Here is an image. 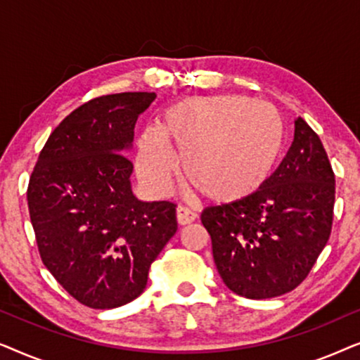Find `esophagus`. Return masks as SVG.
Segmentation results:
<instances>
[{
  "label": "esophagus",
  "mask_w": 360,
  "mask_h": 360,
  "mask_svg": "<svg viewBox=\"0 0 360 360\" xmlns=\"http://www.w3.org/2000/svg\"><path fill=\"white\" fill-rule=\"evenodd\" d=\"M195 219L196 213H193L190 208H186V206H179V208H176V221H179L180 226L193 223Z\"/></svg>",
  "instance_id": "34e87169"
}]
</instances>
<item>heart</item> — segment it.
Returning <instances> with one entry per match:
<instances>
[{
	"instance_id": "obj_1",
	"label": "heart",
	"mask_w": 360,
	"mask_h": 360,
	"mask_svg": "<svg viewBox=\"0 0 360 360\" xmlns=\"http://www.w3.org/2000/svg\"><path fill=\"white\" fill-rule=\"evenodd\" d=\"M287 129L277 108L245 96L185 98L162 112L159 126L137 146V172L154 191H165L175 159L186 180L216 203L259 193L283 154Z\"/></svg>"
}]
</instances>
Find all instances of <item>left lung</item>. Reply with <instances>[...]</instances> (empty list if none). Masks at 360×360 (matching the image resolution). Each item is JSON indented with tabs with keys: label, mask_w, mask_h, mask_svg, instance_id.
I'll return each instance as SVG.
<instances>
[{
	"label": "left lung",
	"mask_w": 360,
	"mask_h": 360,
	"mask_svg": "<svg viewBox=\"0 0 360 360\" xmlns=\"http://www.w3.org/2000/svg\"><path fill=\"white\" fill-rule=\"evenodd\" d=\"M334 184L321 139L297 117L292 146L264 188L201 214L226 287L250 300L297 288L331 234Z\"/></svg>",
	"instance_id": "obj_1"
}]
</instances>
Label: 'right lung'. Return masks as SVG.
I'll return each mask as SVG.
<instances>
[{
    "mask_svg": "<svg viewBox=\"0 0 360 360\" xmlns=\"http://www.w3.org/2000/svg\"><path fill=\"white\" fill-rule=\"evenodd\" d=\"M155 93L93 98L49 136L27 186L39 254L77 302L111 309L144 292L149 269L176 233V205L137 200L122 154Z\"/></svg>",
    "mask_w": 360,
    "mask_h": 360,
    "instance_id": "add662e5",
    "label": "right lung"
}]
</instances>
